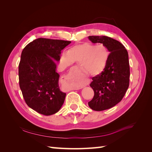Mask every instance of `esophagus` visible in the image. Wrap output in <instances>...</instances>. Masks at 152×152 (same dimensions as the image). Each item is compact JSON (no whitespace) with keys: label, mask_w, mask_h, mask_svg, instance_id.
I'll return each mask as SVG.
<instances>
[{"label":"esophagus","mask_w":152,"mask_h":152,"mask_svg":"<svg viewBox=\"0 0 152 152\" xmlns=\"http://www.w3.org/2000/svg\"><path fill=\"white\" fill-rule=\"evenodd\" d=\"M67 80V78H66V77H62L61 78V80H60V82H61V83H62V84H63L64 82H65L66 80ZM83 86H82V87H79V88H77V89H82V88H83Z\"/></svg>","instance_id":"obj_1"}]
</instances>
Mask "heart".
I'll list each match as a JSON object with an SVG mask.
<instances>
[{"label": "heart", "mask_w": 152, "mask_h": 152, "mask_svg": "<svg viewBox=\"0 0 152 152\" xmlns=\"http://www.w3.org/2000/svg\"><path fill=\"white\" fill-rule=\"evenodd\" d=\"M108 53L104 45H94L88 43L79 44L69 49L66 53H63L60 62L65 66H70L73 62L80 63L81 68L91 75L102 73L108 61ZM83 85L80 79H71L66 84V89L79 88Z\"/></svg>", "instance_id": "b5f03b06"}]
</instances>
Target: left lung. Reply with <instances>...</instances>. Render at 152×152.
Here are the masks:
<instances>
[{"instance_id": "1", "label": "left lung", "mask_w": 152, "mask_h": 152, "mask_svg": "<svg viewBox=\"0 0 152 152\" xmlns=\"http://www.w3.org/2000/svg\"><path fill=\"white\" fill-rule=\"evenodd\" d=\"M92 42L103 44L110 53L103 71L92 78L90 86L94 95L88 103L95 111L114 107L124 98L129 85L130 67L128 53L118 40L107 36H89Z\"/></svg>"}]
</instances>
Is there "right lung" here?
I'll list each match as a JSON object with an SVG mask.
<instances>
[{"mask_svg": "<svg viewBox=\"0 0 152 152\" xmlns=\"http://www.w3.org/2000/svg\"><path fill=\"white\" fill-rule=\"evenodd\" d=\"M70 41L37 39L23 50L18 68L19 84L26 104L44 115L58 112L66 93L59 87L56 61Z\"/></svg>", "mask_w": 152, "mask_h": 152, "instance_id": "obj_1", "label": "right lung"}]
</instances>
